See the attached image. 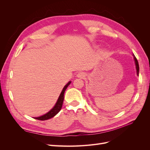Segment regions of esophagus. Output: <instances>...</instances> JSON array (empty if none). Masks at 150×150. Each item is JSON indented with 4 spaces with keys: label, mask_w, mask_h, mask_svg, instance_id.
Instances as JSON below:
<instances>
[{
    "label": "esophagus",
    "mask_w": 150,
    "mask_h": 150,
    "mask_svg": "<svg viewBox=\"0 0 150 150\" xmlns=\"http://www.w3.org/2000/svg\"><path fill=\"white\" fill-rule=\"evenodd\" d=\"M77 76H78V78H84V77L86 76V74H85V73H84V72H80L78 74V75H77Z\"/></svg>",
    "instance_id": "1"
}]
</instances>
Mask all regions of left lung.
Returning <instances> with one entry per match:
<instances>
[{
	"label": "left lung",
	"mask_w": 150,
	"mask_h": 150,
	"mask_svg": "<svg viewBox=\"0 0 150 150\" xmlns=\"http://www.w3.org/2000/svg\"><path fill=\"white\" fill-rule=\"evenodd\" d=\"M133 56H134V61H135V64H136V68H137V74L138 76V74H139V64H138V62L137 59L136 58V57L134 56V54H133Z\"/></svg>",
	"instance_id": "left-lung-1"
}]
</instances>
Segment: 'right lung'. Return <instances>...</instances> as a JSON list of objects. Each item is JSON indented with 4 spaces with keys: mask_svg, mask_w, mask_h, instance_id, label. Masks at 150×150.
I'll use <instances>...</instances> for the list:
<instances>
[{
    "mask_svg": "<svg viewBox=\"0 0 150 150\" xmlns=\"http://www.w3.org/2000/svg\"><path fill=\"white\" fill-rule=\"evenodd\" d=\"M71 81H69V83H68L63 88L62 92L60 94L59 97L58 99H57V101L56 104V105L54 106V108L52 109L51 111H49L46 114H45L43 116H41L40 117H35V119L36 120H41V121H44V120H49L50 118H51V117H54L55 115H56L57 113L60 111V110H61V108L62 106V103H63V101H64V94L66 91V90L67 89V88L68 87V86H69L71 84Z\"/></svg>",
    "mask_w": 150,
    "mask_h": 150,
    "instance_id": "right-lung-1",
    "label": "right lung"
}]
</instances>
